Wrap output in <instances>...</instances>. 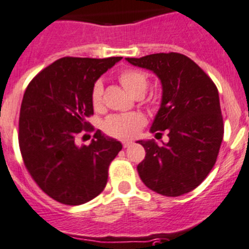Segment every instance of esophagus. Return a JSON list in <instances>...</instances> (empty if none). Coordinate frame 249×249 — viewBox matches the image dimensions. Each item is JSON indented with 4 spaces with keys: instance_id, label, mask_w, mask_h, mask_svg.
Here are the masks:
<instances>
[{
    "instance_id": "obj_1",
    "label": "esophagus",
    "mask_w": 249,
    "mask_h": 249,
    "mask_svg": "<svg viewBox=\"0 0 249 249\" xmlns=\"http://www.w3.org/2000/svg\"><path fill=\"white\" fill-rule=\"evenodd\" d=\"M131 141H124V142H123V147L124 148H126V147H129L130 145H131Z\"/></svg>"
}]
</instances>
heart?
Wrapping results in <instances>:
<instances>
[{"label": "heart", "mask_w": 249, "mask_h": 249, "mask_svg": "<svg viewBox=\"0 0 249 249\" xmlns=\"http://www.w3.org/2000/svg\"><path fill=\"white\" fill-rule=\"evenodd\" d=\"M119 81L123 87L132 96H143L147 89L148 78L145 72L136 69H125L119 73ZM90 101L93 108L99 110L103 106V83L96 81L90 90ZM146 119L140 113L113 114L104 122L103 129L108 135L120 140L135 138L143 125Z\"/></svg>", "instance_id": "b5f03b06"}]
</instances>
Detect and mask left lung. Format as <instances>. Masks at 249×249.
I'll return each mask as SVG.
<instances>
[{"label":"left lung","mask_w":249,"mask_h":249,"mask_svg":"<svg viewBox=\"0 0 249 249\" xmlns=\"http://www.w3.org/2000/svg\"><path fill=\"white\" fill-rule=\"evenodd\" d=\"M125 60L150 70L161 81V107L151 132L167 131L169 138L161 146L153 140L138 141L146 151L139 176L146 187L164 196L187 194L208 177L219 155L224 120L217 88L183 54L160 53Z\"/></svg>","instance_id":"8db88e82"}]
</instances>
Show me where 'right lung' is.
<instances>
[{"label": "right lung", "mask_w": 249, "mask_h": 249, "mask_svg": "<svg viewBox=\"0 0 249 249\" xmlns=\"http://www.w3.org/2000/svg\"><path fill=\"white\" fill-rule=\"evenodd\" d=\"M122 57H62L30 81L19 113L20 153L45 194L65 205H81L103 192L108 168L122 143L97 130L89 145L76 143L90 131V90Z\"/></svg>", "instance_id": "add662e5"}]
</instances>
